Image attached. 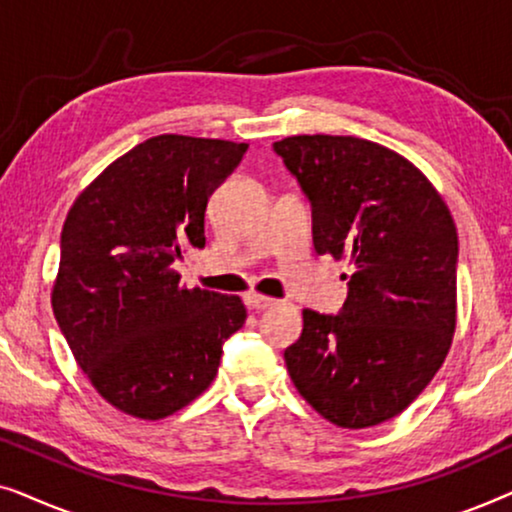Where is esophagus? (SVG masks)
Segmentation results:
<instances>
[{
  "mask_svg": "<svg viewBox=\"0 0 512 512\" xmlns=\"http://www.w3.org/2000/svg\"><path fill=\"white\" fill-rule=\"evenodd\" d=\"M247 307L249 310H256V312H261V310H270V307H275L277 305V300L275 298H265V296H258V293H249L247 298Z\"/></svg>",
  "mask_w": 512,
  "mask_h": 512,
  "instance_id": "34e87169",
  "label": "esophagus"
}]
</instances>
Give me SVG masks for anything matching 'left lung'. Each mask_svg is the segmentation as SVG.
<instances>
[{
  "label": "left lung",
  "mask_w": 512,
  "mask_h": 512,
  "mask_svg": "<svg viewBox=\"0 0 512 512\" xmlns=\"http://www.w3.org/2000/svg\"><path fill=\"white\" fill-rule=\"evenodd\" d=\"M312 205L317 254L347 258L338 314L303 310L284 361L328 422L366 429L401 415L443 366L457 326L459 240L431 181L396 151L359 137L272 144Z\"/></svg>",
  "instance_id": "obj_1"
}]
</instances>
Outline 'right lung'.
<instances>
[{
    "instance_id": "obj_1",
    "label": "right lung",
    "mask_w": 512,
    "mask_h": 512,
    "mask_svg": "<svg viewBox=\"0 0 512 512\" xmlns=\"http://www.w3.org/2000/svg\"><path fill=\"white\" fill-rule=\"evenodd\" d=\"M247 144L158 135L114 160L69 209L53 314L104 401L139 419L186 408L240 331V296L186 289L172 263L205 247L207 200Z\"/></svg>"
}]
</instances>
